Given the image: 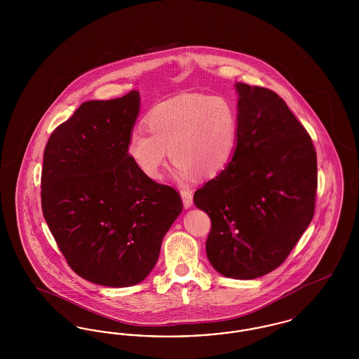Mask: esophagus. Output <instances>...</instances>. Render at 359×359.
<instances>
[{
  "label": "esophagus",
  "mask_w": 359,
  "mask_h": 359,
  "mask_svg": "<svg viewBox=\"0 0 359 359\" xmlns=\"http://www.w3.org/2000/svg\"><path fill=\"white\" fill-rule=\"evenodd\" d=\"M180 194H182V199H183L184 207H187V208L191 207L192 203H194V194H192V191L189 188H183L180 191Z\"/></svg>",
  "instance_id": "esophagus-1"
}]
</instances>
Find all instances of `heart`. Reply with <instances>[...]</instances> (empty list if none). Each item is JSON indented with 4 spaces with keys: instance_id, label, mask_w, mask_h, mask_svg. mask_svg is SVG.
Wrapping results in <instances>:
<instances>
[{
    "instance_id": "obj_1",
    "label": "heart",
    "mask_w": 359,
    "mask_h": 359,
    "mask_svg": "<svg viewBox=\"0 0 359 359\" xmlns=\"http://www.w3.org/2000/svg\"><path fill=\"white\" fill-rule=\"evenodd\" d=\"M145 123L150 133L135 128L128 137L126 154L151 180L163 179L170 154L180 180H189L198 172L205 177L218 176L237 154L238 110L222 95H179L154 107Z\"/></svg>"
}]
</instances>
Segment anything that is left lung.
I'll list each match as a JSON object with an SVG mask.
<instances>
[{
    "label": "left lung",
    "instance_id": "8db88e82",
    "mask_svg": "<svg viewBox=\"0 0 359 359\" xmlns=\"http://www.w3.org/2000/svg\"><path fill=\"white\" fill-rule=\"evenodd\" d=\"M238 90V148L217 177L195 191L211 219L208 261L219 273L252 280L278 268L315 214L316 151L311 136L274 91Z\"/></svg>",
    "mask_w": 359,
    "mask_h": 359
}]
</instances>
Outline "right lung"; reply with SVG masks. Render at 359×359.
Returning a JSON list of instances; mask_svg holds the SVG:
<instances>
[{"label": "right lung", "mask_w": 359, "mask_h": 359, "mask_svg": "<svg viewBox=\"0 0 359 359\" xmlns=\"http://www.w3.org/2000/svg\"><path fill=\"white\" fill-rule=\"evenodd\" d=\"M130 91L82 103L48 138L41 208L69 268L94 284L141 283L183 210L180 194L137 170L126 142L138 114Z\"/></svg>", "instance_id": "right-lung-1"}]
</instances>
